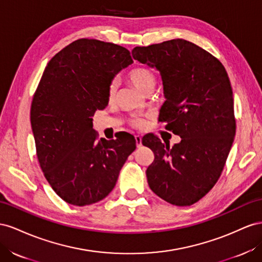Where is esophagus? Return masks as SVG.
<instances>
[{
  "label": "esophagus",
  "instance_id": "esophagus-1",
  "mask_svg": "<svg viewBox=\"0 0 262 262\" xmlns=\"http://www.w3.org/2000/svg\"><path fill=\"white\" fill-rule=\"evenodd\" d=\"M135 140H136L137 148H140L141 147V137L140 136H135Z\"/></svg>",
  "mask_w": 262,
  "mask_h": 262
}]
</instances>
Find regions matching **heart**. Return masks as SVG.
<instances>
[{
    "mask_svg": "<svg viewBox=\"0 0 262 262\" xmlns=\"http://www.w3.org/2000/svg\"><path fill=\"white\" fill-rule=\"evenodd\" d=\"M127 76H128V79L133 82V83L143 92H146L148 90L152 89L156 82L155 74L152 73V71L143 66L134 67L133 69L128 71V74H127ZM116 91H117L116 83L115 82H112L107 89V96L110 100L114 99ZM132 125L134 127H136V128H139V127L144 125V121L141 118H134L132 119Z\"/></svg>",
    "mask_w": 262,
    "mask_h": 262,
    "instance_id": "heart-1",
    "label": "heart"
}]
</instances>
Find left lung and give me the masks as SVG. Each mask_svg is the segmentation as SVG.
Listing matches in <instances>:
<instances>
[{"instance_id": "left-lung-1", "label": "left lung", "mask_w": 262, "mask_h": 262, "mask_svg": "<svg viewBox=\"0 0 262 262\" xmlns=\"http://www.w3.org/2000/svg\"><path fill=\"white\" fill-rule=\"evenodd\" d=\"M133 57L160 72L166 101L158 122L181 137L170 148L141 140L155 154L146 170L152 192L170 204L196 203L217 182L233 145L236 121L228 74L210 52L184 39L135 47Z\"/></svg>"}]
</instances>
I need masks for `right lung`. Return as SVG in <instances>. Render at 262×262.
<instances>
[{"label": "right lung", "mask_w": 262, "mask_h": 262, "mask_svg": "<svg viewBox=\"0 0 262 262\" xmlns=\"http://www.w3.org/2000/svg\"><path fill=\"white\" fill-rule=\"evenodd\" d=\"M133 62L122 46L82 38L45 68L32 102V130L43 176L67 203L84 206L106 198L136 149L128 133L99 139L91 118L107 106L115 74Z\"/></svg>", "instance_id": "right-lung-1"}]
</instances>
